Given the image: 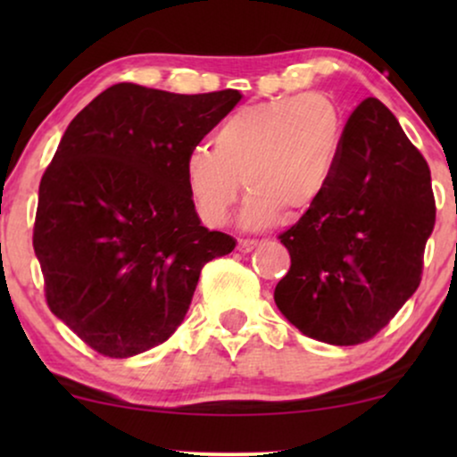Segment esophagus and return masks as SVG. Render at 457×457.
<instances>
[{"instance_id":"34e87169","label":"esophagus","mask_w":457,"mask_h":457,"mask_svg":"<svg viewBox=\"0 0 457 457\" xmlns=\"http://www.w3.org/2000/svg\"><path fill=\"white\" fill-rule=\"evenodd\" d=\"M255 247H258V241H253V239H241L239 243H237V249H239L241 253H249Z\"/></svg>"}]
</instances>
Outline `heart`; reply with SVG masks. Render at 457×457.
Returning a JSON list of instances; mask_svg holds the SVG:
<instances>
[{
  "mask_svg": "<svg viewBox=\"0 0 457 457\" xmlns=\"http://www.w3.org/2000/svg\"><path fill=\"white\" fill-rule=\"evenodd\" d=\"M343 143V118L322 93L247 104L212 137V152L191 149L185 187L205 227L227 224L243 189V224L262 228L278 210L295 214L327 189Z\"/></svg>",
  "mask_w": 457,
  "mask_h": 457,
  "instance_id": "1",
  "label": "heart"
}]
</instances>
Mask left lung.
<instances>
[{
    "label": "left lung",
    "instance_id": "obj_1",
    "mask_svg": "<svg viewBox=\"0 0 457 457\" xmlns=\"http://www.w3.org/2000/svg\"><path fill=\"white\" fill-rule=\"evenodd\" d=\"M435 214L427 160L377 97L364 99L327 189L278 235L291 255L278 310L316 341L372 339L420 285Z\"/></svg>",
    "mask_w": 457,
    "mask_h": 457
}]
</instances>
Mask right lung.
Wrapping results in <instances>:
<instances>
[{
	"label": "right lung",
	"instance_id": "1",
	"mask_svg": "<svg viewBox=\"0 0 457 457\" xmlns=\"http://www.w3.org/2000/svg\"><path fill=\"white\" fill-rule=\"evenodd\" d=\"M239 99L112 85L74 116L43 172L33 247L47 305L105 358L164 343L202 268L235 249L199 222L185 160Z\"/></svg>",
	"mask_w": 457,
	"mask_h": 457
}]
</instances>
